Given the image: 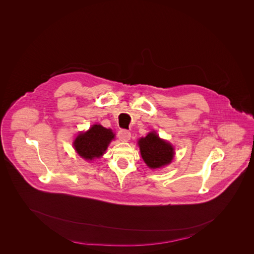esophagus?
<instances>
[{
  "label": "esophagus",
  "instance_id": "34e87169",
  "mask_svg": "<svg viewBox=\"0 0 254 254\" xmlns=\"http://www.w3.org/2000/svg\"><path fill=\"white\" fill-rule=\"evenodd\" d=\"M118 138L120 141H123V142H127L130 140L131 138V133L126 130V129H122L118 132Z\"/></svg>",
  "mask_w": 254,
  "mask_h": 254
}]
</instances>
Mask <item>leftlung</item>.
Wrapping results in <instances>:
<instances>
[{
    "instance_id": "obj_1",
    "label": "left lung",
    "mask_w": 254,
    "mask_h": 254,
    "mask_svg": "<svg viewBox=\"0 0 254 254\" xmlns=\"http://www.w3.org/2000/svg\"><path fill=\"white\" fill-rule=\"evenodd\" d=\"M139 146L146 165L152 169L169 164L174 157L173 146L161 140L153 132L147 134L145 138H141Z\"/></svg>"
}]
</instances>
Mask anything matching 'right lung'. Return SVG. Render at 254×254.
Returning a JSON list of instances; mask_svg holds the SVG:
<instances>
[{
    "mask_svg": "<svg viewBox=\"0 0 254 254\" xmlns=\"http://www.w3.org/2000/svg\"><path fill=\"white\" fill-rule=\"evenodd\" d=\"M114 134L101 125H93L86 133H80L74 141L77 153L86 160L101 157L108 148Z\"/></svg>",
    "mask_w": 254,
    "mask_h": 254,
    "instance_id": "add662e5",
    "label": "right lung"
}]
</instances>
